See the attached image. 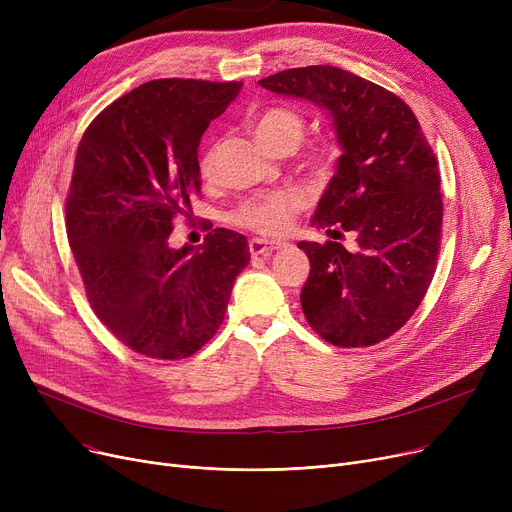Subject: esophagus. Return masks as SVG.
Listing matches in <instances>:
<instances>
[{
	"label": "esophagus",
	"instance_id": "esophagus-1",
	"mask_svg": "<svg viewBox=\"0 0 512 512\" xmlns=\"http://www.w3.org/2000/svg\"><path fill=\"white\" fill-rule=\"evenodd\" d=\"M284 247V242L278 240H265V238H251L249 240V251L253 257L259 255H272Z\"/></svg>",
	"mask_w": 512,
	"mask_h": 512
}]
</instances>
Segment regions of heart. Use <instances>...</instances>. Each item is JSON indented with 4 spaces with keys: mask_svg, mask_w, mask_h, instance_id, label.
<instances>
[{
    "mask_svg": "<svg viewBox=\"0 0 512 512\" xmlns=\"http://www.w3.org/2000/svg\"><path fill=\"white\" fill-rule=\"evenodd\" d=\"M255 132L259 141L265 147H270L272 151L286 145L297 147L303 139L305 120L299 112L288 110V107H270V110H265L257 116ZM330 166H332V149L328 147L313 149L305 159V168L315 176L326 174ZM199 170H201V176L205 178L213 176L215 147H207L203 151ZM303 207H305V197L299 191H294V188H282V191H276L270 195L242 201L238 207L230 211L228 220L238 228H245L263 236H280L290 228L292 218Z\"/></svg>",
    "mask_w": 512,
    "mask_h": 512,
    "instance_id": "obj_1",
    "label": "heart"
}]
</instances>
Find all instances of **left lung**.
<instances>
[{
    "instance_id": "left-lung-1",
    "label": "left lung",
    "mask_w": 512,
    "mask_h": 512,
    "mask_svg": "<svg viewBox=\"0 0 512 512\" xmlns=\"http://www.w3.org/2000/svg\"><path fill=\"white\" fill-rule=\"evenodd\" d=\"M259 85L326 107L342 147L311 226L355 232L359 251L336 240L299 242L311 263L303 313L334 346L378 344L407 324L436 274L442 195L434 149L405 101L348 70L290 68Z\"/></svg>"
}]
</instances>
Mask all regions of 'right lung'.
Listing matches in <instances>:
<instances>
[{
    "mask_svg": "<svg viewBox=\"0 0 512 512\" xmlns=\"http://www.w3.org/2000/svg\"><path fill=\"white\" fill-rule=\"evenodd\" d=\"M242 83L159 78L107 105L78 143L66 232L95 315L134 353L176 361L222 326L247 238L211 230L172 249L178 215L199 195L197 149Z\"/></svg>",
    "mask_w": 512,
    "mask_h": 512,
    "instance_id": "obj_1",
    "label": "right lung"
}]
</instances>
